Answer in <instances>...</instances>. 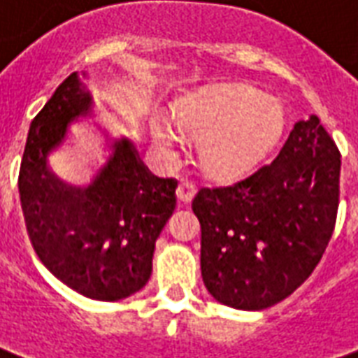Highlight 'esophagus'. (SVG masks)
<instances>
[{"label":"esophagus","instance_id":"1","mask_svg":"<svg viewBox=\"0 0 358 358\" xmlns=\"http://www.w3.org/2000/svg\"><path fill=\"white\" fill-rule=\"evenodd\" d=\"M193 195H195V184L189 182V180H182L176 187V197L182 203H189L193 199Z\"/></svg>","mask_w":358,"mask_h":358}]
</instances>
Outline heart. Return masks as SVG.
<instances>
[{
  "label": "heart",
  "instance_id": "heart-1",
  "mask_svg": "<svg viewBox=\"0 0 358 358\" xmlns=\"http://www.w3.org/2000/svg\"><path fill=\"white\" fill-rule=\"evenodd\" d=\"M180 131L199 140V159L214 176H235L258 161L279 138L285 113L271 96L252 87L231 85L184 100L176 108ZM153 140L165 150L178 145L169 121H152Z\"/></svg>",
  "mask_w": 358,
  "mask_h": 358
}]
</instances>
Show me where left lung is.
Masks as SVG:
<instances>
[{
  "label": "left lung",
  "instance_id": "8db88e82",
  "mask_svg": "<svg viewBox=\"0 0 358 358\" xmlns=\"http://www.w3.org/2000/svg\"><path fill=\"white\" fill-rule=\"evenodd\" d=\"M338 145L311 115L277 157L227 186L199 187L201 275L214 300L258 311L279 303L327 250L340 205Z\"/></svg>",
  "mask_w": 358,
  "mask_h": 358
}]
</instances>
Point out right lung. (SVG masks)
<instances>
[{
	"mask_svg": "<svg viewBox=\"0 0 358 358\" xmlns=\"http://www.w3.org/2000/svg\"><path fill=\"white\" fill-rule=\"evenodd\" d=\"M91 94L71 73L34 117L24 145L18 193L26 231L43 266L91 300L138 292L152 275L155 241L176 206L174 178H159L127 138L112 140L85 186L49 169V153L91 110Z\"/></svg>",
	"mask_w": 358,
	"mask_h": 358,
	"instance_id": "obj_1",
	"label": "right lung"
}]
</instances>
